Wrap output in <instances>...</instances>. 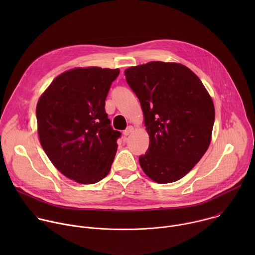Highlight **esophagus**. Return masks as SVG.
<instances>
[{
    "label": "esophagus",
    "mask_w": 255,
    "mask_h": 255,
    "mask_svg": "<svg viewBox=\"0 0 255 255\" xmlns=\"http://www.w3.org/2000/svg\"><path fill=\"white\" fill-rule=\"evenodd\" d=\"M133 131H134V127H132V126H128V127H127V129H126L123 133H124V135H125V136H128V135H130Z\"/></svg>",
    "instance_id": "1"
}]
</instances>
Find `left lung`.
Masks as SVG:
<instances>
[{
  "label": "left lung",
  "mask_w": 255,
  "mask_h": 255,
  "mask_svg": "<svg viewBox=\"0 0 255 255\" xmlns=\"http://www.w3.org/2000/svg\"><path fill=\"white\" fill-rule=\"evenodd\" d=\"M124 72L139 99L149 135L140 166L157 184L173 183L192 170L209 148L213 100L195 72L181 63L150 61Z\"/></svg>",
  "instance_id": "left-lung-1"
}]
</instances>
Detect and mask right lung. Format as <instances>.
<instances>
[{"label":"right lung","instance_id":"right-lung-1","mask_svg":"<svg viewBox=\"0 0 255 255\" xmlns=\"http://www.w3.org/2000/svg\"><path fill=\"white\" fill-rule=\"evenodd\" d=\"M120 69L75 67L57 76L36 106L39 141L52 164L79 184L92 185L111 169L119 131L105 100Z\"/></svg>","mask_w":255,"mask_h":255}]
</instances>
